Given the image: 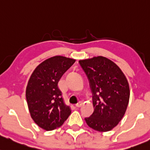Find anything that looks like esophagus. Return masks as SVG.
Listing matches in <instances>:
<instances>
[{
	"mask_svg": "<svg viewBox=\"0 0 150 150\" xmlns=\"http://www.w3.org/2000/svg\"><path fill=\"white\" fill-rule=\"evenodd\" d=\"M82 102H79V103H78L76 104V105H75V106L77 107V108H80V107H81L82 106Z\"/></svg>",
	"mask_w": 150,
	"mask_h": 150,
	"instance_id": "1",
	"label": "esophagus"
}]
</instances>
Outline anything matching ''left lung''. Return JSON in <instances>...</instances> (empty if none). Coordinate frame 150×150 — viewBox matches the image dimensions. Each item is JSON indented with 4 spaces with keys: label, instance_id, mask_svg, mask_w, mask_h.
Instances as JSON below:
<instances>
[{
    "label": "left lung",
    "instance_id": "left-lung-1",
    "mask_svg": "<svg viewBox=\"0 0 150 150\" xmlns=\"http://www.w3.org/2000/svg\"><path fill=\"white\" fill-rule=\"evenodd\" d=\"M86 73L93 95L94 111L85 118L88 127L108 132L121 120L129 103V83L121 69L103 57L79 61Z\"/></svg>",
    "mask_w": 150,
    "mask_h": 150
}]
</instances>
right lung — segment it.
I'll return each instance as SVG.
<instances>
[{"mask_svg": "<svg viewBox=\"0 0 150 150\" xmlns=\"http://www.w3.org/2000/svg\"><path fill=\"white\" fill-rule=\"evenodd\" d=\"M75 62L62 56L47 59L31 74L26 97L31 118L47 131L60 127L70 115V107L64 103L58 82Z\"/></svg>", "mask_w": 150, "mask_h": 150, "instance_id": "1", "label": "right lung"}]
</instances>
